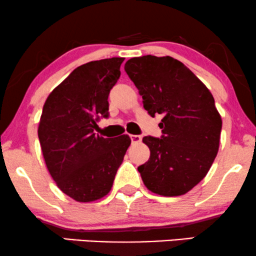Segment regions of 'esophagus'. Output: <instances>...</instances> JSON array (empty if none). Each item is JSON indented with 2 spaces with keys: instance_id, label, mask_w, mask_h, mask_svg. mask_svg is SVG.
<instances>
[{
  "instance_id": "esophagus-1",
  "label": "esophagus",
  "mask_w": 256,
  "mask_h": 256,
  "mask_svg": "<svg viewBox=\"0 0 256 256\" xmlns=\"http://www.w3.org/2000/svg\"><path fill=\"white\" fill-rule=\"evenodd\" d=\"M129 138H130L132 142L135 144V142H140L141 141V136L140 135H129Z\"/></svg>"
}]
</instances>
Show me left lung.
Returning a JSON list of instances; mask_svg holds the SVG:
<instances>
[{
	"label": "left lung",
	"mask_w": 256,
	"mask_h": 256,
	"mask_svg": "<svg viewBox=\"0 0 256 256\" xmlns=\"http://www.w3.org/2000/svg\"><path fill=\"white\" fill-rule=\"evenodd\" d=\"M124 70L152 118L160 114L162 138L144 136L150 150L138 167L144 184L160 196H182L209 172L220 147L222 118L215 100L190 68L172 56H144Z\"/></svg>",
	"instance_id": "obj_1"
}]
</instances>
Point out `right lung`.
Returning <instances> with one entry per match:
<instances>
[{
    "label": "right lung",
    "instance_id": "1",
    "mask_svg": "<svg viewBox=\"0 0 256 256\" xmlns=\"http://www.w3.org/2000/svg\"><path fill=\"white\" fill-rule=\"evenodd\" d=\"M123 60L78 66L44 104L38 136L47 170L65 194L82 203L109 194L132 142L128 135L103 138L94 132L100 118L109 116L108 96Z\"/></svg>",
    "mask_w": 256,
    "mask_h": 256
}]
</instances>
